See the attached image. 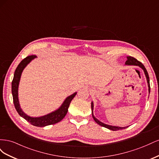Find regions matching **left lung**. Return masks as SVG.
I'll return each mask as SVG.
<instances>
[{
    "label": "left lung",
    "instance_id": "1",
    "mask_svg": "<svg viewBox=\"0 0 159 159\" xmlns=\"http://www.w3.org/2000/svg\"><path fill=\"white\" fill-rule=\"evenodd\" d=\"M125 64L126 65H134V66H138L141 68L144 72H145V74L146 75V78H147V83H148V91H149V93H150V90H151V88H150V81H149V76L148 74V72L146 70V68H145V66L144 65L141 63V61H139V60H137V59L134 58L133 57L131 56H128L127 57V60L125 62ZM93 103H91V113H92V117L94 119V121L97 123L98 124H99V125L102 126L103 127L105 128H107L110 130H112V131H117V130H121L123 129H126L127 127H115V126H111V125H108L106 124H104L103 123H102L101 121H99V120H98L96 119L94 116H93Z\"/></svg>",
    "mask_w": 159,
    "mask_h": 159
}]
</instances>
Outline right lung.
<instances>
[{
	"mask_svg": "<svg viewBox=\"0 0 159 159\" xmlns=\"http://www.w3.org/2000/svg\"><path fill=\"white\" fill-rule=\"evenodd\" d=\"M36 57V55H31L28 56L25 59H23L20 63L18 64L17 68L14 71V78L12 81V98H13V102L14 107L16 108V110L18 114L20 115L22 117L25 119L28 122H29L34 126L36 127H45L47 125H50L56 124L57 123L60 122L61 120L64 119L66 116V115L68 113V108L70 106V104L71 102V100L74 99L77 93H74L71 95L69 96L67 98L61 106L54 112H52L48 115H44L40 117H31L30 116H28L25 113H24L22 109H20V105L18 102V84L19 81H20L21 74L28 64L29 62L35 58Z\"/></svg>",
	"mask_w": 159,
	"mask_h": 159,
	"instance_id": "1",
	"label": "right lung"
}]
</instances>
